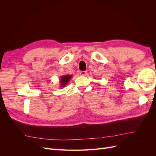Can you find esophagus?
I'll return each mask as SVG.
<instances>
[{
    "instance_id": "esophagus-1",
    "label": "esophagus",
    "mask_w": 156,
    "mask_h": 156,
    "mask_svg": "<svg viewBox=\"0 0 156 156\" xmlns=\"http://www.w3.org/2000/svg\"><path fill=\"white\" fill-rule=\"evenodd\" d=\"M87 74V71H83V72H80V75H81V76H86Z\"/></svg>"
}]
</instances>
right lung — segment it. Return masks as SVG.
Masks as SVG:
<instances>
[{"mask_svg": "<svg viewBox=\"0 0 156 156\" xmlns=\"http://www.w3.org/2000/svg\"><path fill=\"white\" fill-rule=\"evenodd\" d=\"M72 77V75H62V76L60 77V87H65V86L66 85L68 84V83L69 82V80L71 79V78Z\"/></svg>", "mask_w": 156, "mask_h": 156, "instance_id": "add662e5", "label": "right lung"}]
</instances>
